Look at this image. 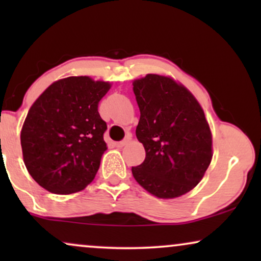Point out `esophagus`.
Segmentation results:
<instances>
[{"mask_svg":"<svg viewBox=\"0 0 261 261\" xmlns=\"http://www.w3.org/2000/svg\"><path fill=\"white\" fill-rule=\"evenodd\" d=\"M129 141H130V138L128 137V138H126V139H124V140H122V141L116 142L115 145L117 146V147H123V146H126V145L129 144Z\"/></svg>","mask_w":261,"mask_h":261,"instance_id":"34e87169","label":"esophagus"}]
</instances>
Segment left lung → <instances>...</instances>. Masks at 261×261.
I'll return each instance as SVG.
<instances>
[{"label":"left lung","mask_w":261,"mask_h":261,"mask_svg":"<svg viewBox=\"0 0 261 261\" xmlns=\"http://www.w3.org/2000/svg\"><path fill=\"white\" fill-rule=\"evenodd\" d=\"M140 109L137 130L146 158L132 167L135 180L158 198L179 197L202 180L213 159V135L191 91L169 76L133 81Z\"/></svg>","instance_id":"8db88e82"}]
</instances>
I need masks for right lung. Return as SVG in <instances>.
<instances>
[{
  "mask_svg": "<svg viewBox=\"0 0 261 261\" xmlns=\"http://www.w3.org/2000/svg\"><path fill=\"white\" fill-rule=\"evenodd\" d=\"M112 84L72 76L49 85L28 110L21 147L28 173L49 192L83 190L97 173L107 151V123L98 102Z\"/></svg>",
  "mask_w": 261,
  "mask_h": 261,
  "instance_id": "obj_1",
  "label": "right lung"
}]
</instances>
